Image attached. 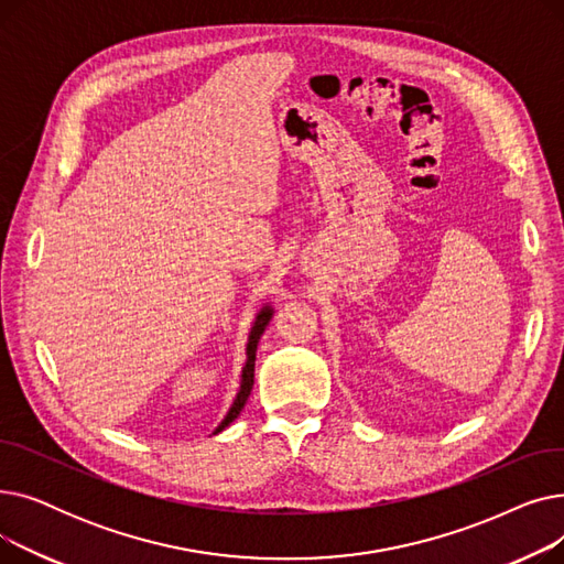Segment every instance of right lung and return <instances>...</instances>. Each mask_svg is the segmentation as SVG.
Masks as SVG:
<instances>
[{
    "instance_id": "add662e5",
    "label": "right lung",
    "mask_w": 564,
    "mask_h": 564,
    "mask_svg": "<svg viewBox=\"0 0 564 564\" xmlns=\"http://www.w3.org/2000/svg\"><path fill=\"white\" fill-rule=\"evenodd\" d=\"M270 319H272V308H262L260 313H258V317H256V322H253V329H251V336H249V345H247V364H245V368H242V381H240V391H237V395H235V400H232V404H230V409H228V413L224 416V421L217 425V430H215V434L217 432H221L224 427H228L237 416H240V411L245 409V404H247V400H249V395H251V389H253V366H256V349H258V340H260V336H262V332H264V327L267 324H270Z\"/></svg>"
}]
</instances>
